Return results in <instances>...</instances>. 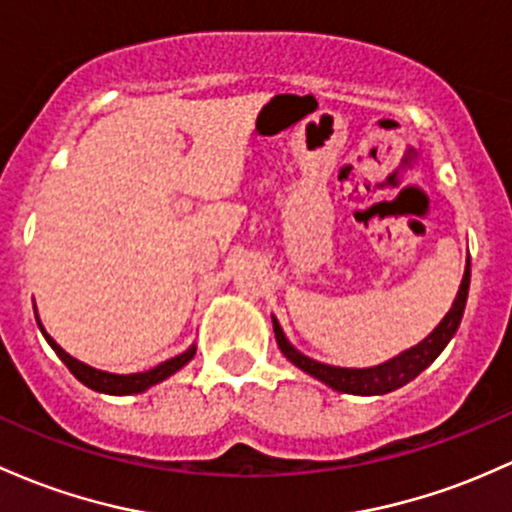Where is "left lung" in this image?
Listing matches in <instances>:
<instances>
[{
  "instance_id": "left-lung-1",
  "label": "left lung",
  "mask_w": 512,
  "mask_h": 512,
  "mask_svg": "<svg viewBox=\"0 0 512 512\" xmlns=\"http://www.w3.org/2000/svg\"><path fill=\"white\" fill-rule=\"evenodd\" d=\"M469 282H471V265L466 262V272L462 279V286L457 291V299H454L452 308L442 323L437 325L435 330L425 338L420 345H415L413 350L403 352L401 357L391 359V362L379 364V367L372 369H340V367H330V364H320L316 359H308L306 355H301L299 350L289 345V340L284 338L282 328H279L277 320L272 318L274 323V338L279 342V350L284 352V357L289 362H294L296 367L303 369L306 374L316 376V379L323 381V384L333 386L335 391H345V393H359V396H376V393H389L398 386L408 384V381L415 379L425 367H430L435 362L437 355L447 347V342L452 340V335L457 333L459 323H462L464 316V306H466V296H469Z\"/></svg>"
}]
</instances>
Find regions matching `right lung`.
Returning a JSON list of instances; mask_svg holds the SVG:
<instances>
[{
	"label": "right lung",
	"mask_w": 512,
	"mask_h": 512,
	"mask_svg": "<svg viewBox=\"0 0 512 512\" xmlns=\"http://www.w3.org/2000/svg\"><path fill=\"white\" fill-rule=\"evenodd\" d=\"M38 328H41V323H38ZM41 333H43V338L48 340V345L55 350V355L63 359L65 367L70 369V372L75 374L84 386H89V389L101 391V393H114V396H123V393H140V391H145V389H148V386H153V384H157V381L167 379V376L177 372V369H182L184 364H187L189 359L194 357V352H196V347H189V350L184 352V355L167 359V362L157 364V367L150 369V372H140V374H109V372H99V369H92V367H87V364L77 362L75 357L67 355L63 347H60L58 342L50 338L46 330L41 328Z\"/></svg>",
	"instance_id": "right-lung-1"
}]
</instances>
